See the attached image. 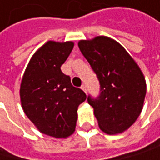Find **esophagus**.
Wrapping results in <instances>:
<instances>
[{"instance_id":"obj_1","label":"esophagus","mask_w":160,"mask_h":160,"mask_svg":"<svg viewBox=\"0 0 160 160\" xmlns=\"http://www.w3.org/2000/svg\"><path fill=\"white\" fill-rule=\"evenodd\" d=\"M81 89L87 93V86H86V85H82V86H81Z\"/></svg>"}]
</instances>
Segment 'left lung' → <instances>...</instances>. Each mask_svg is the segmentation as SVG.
I'll use <instances>...</instances> for the list:
<instances>
[{
  "mask_svg": "<svg viewBox=\"0 0 160 160\" xmlns=\"http://www.w3.org/2000/svg\"><path fill=\"white\" fill-rule=\"evenodd\" d=\"M78 47L100 84L96 97L88 96L100 129L120 133L139 116L146 95V82L138 64L114 40L98 36L83 40Z\"/></svg>",
  "mask_w": 160,
  "mask_h": 160,
  "instance_id": "1",
  "label": "left lung"
}]
</instances>
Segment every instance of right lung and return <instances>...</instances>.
I'll use <instances>...</instances> for the list:
<instances>
[{"instance_id": "add662e5", "label": "right lung", "mask_w": 160, "mask_h": 160, "mask_svg": "<svg viewBox=\"0 0 160 160\" xmlns=\"http://www.w3.org/2000/svg\"><path fill=\"white\" fill-rule=\"evenodd\" d=\"M72 48V42L46 43L32 56L21 83L23 112L40 132L56 138L73 133L78 106L87 98L61 70Z\"/></svg>"}]
</instances>
